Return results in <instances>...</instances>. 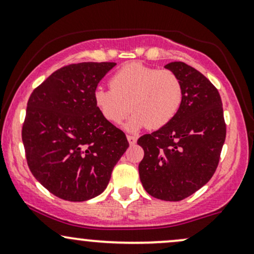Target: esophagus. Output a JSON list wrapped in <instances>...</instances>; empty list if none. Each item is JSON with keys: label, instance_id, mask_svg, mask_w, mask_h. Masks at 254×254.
Returning a JSON list of instances; mask_svg holds the SVG:
<instances>
[{"label": "esophagus", "instance_id": "esophagus-1", "mask_svg": "<svg viewBox=\"0 0 254 254\" xmlns=\"http://www.w3.org/2000/svg\"><path fill=\"white\" fill-rule=\"evenodd\" d=\"M127 140H129V143L131 145H133L137 142V137L133 136V135H127Z\"/></svg>", "mask_w": 254, "mask_h": 254}]
</instances>
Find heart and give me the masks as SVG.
Segmentation results:
<instances>
[{
  "label": "heart",
  "instance_id": "1",
  "mask_svg": "<svg viewBox=\"0 0 254 254\" xmlns=\"http://www.w3.org/2000/svg\"><path fill=\"white\" fill-rule=\"evenodd\" d=\"M109 86L94 90V105L112 124H121L132 110L129 130L166 127L182 105V81L172 69L130 63L112 74Z\"/></svg>",
  "mask_w": 254,
  "mask_h": 254
}]
</instances>
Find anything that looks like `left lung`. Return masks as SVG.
<instances>
[{"label":"left lung","instance_id":"8db88e82","mask_svg":"<svg viewBox=\"0 0 254 254\" xmlns=\"http://www.w3.org/2000/svg\"><path fill=\"white\" fill-rule=\"evenodd\" d=\"M164 67L181 79L182 105L169 124L137 140L144 150L138 172L151 196L181 201L214 175L226 138V123L218 88L202 73L182 61Z\"/></svg>","mask_w":254,"mask_h":254}]
</instances>
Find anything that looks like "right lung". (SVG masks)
Here are the masks:
<instances>
[{"label":"right lung","instance_id":"obj_1","mask_svg":"<svg viewBox=\"0 0 254 254\" xmlns=\"http://www.w3.org/2000/svg\"><path fill=\"white\" fill-rule=\"evenodd\" d=\"M116 63L61 67L33 90L22 124L30 172L67 201H86L106 188L129 146L127 136L99 114L93 92Z\"/></svg>","mask_w":254,"mask_h":254}]
</instances>
